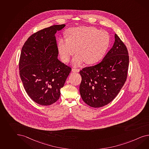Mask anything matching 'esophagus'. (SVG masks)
I'll use <instances>...</instances> for the list:
<instances>
[{
  "label": "esophagus",
  "mask_w": 149,
  "mask_h": 149,
  "mask_svg": "<svg viewBox=\"0 0 149 149\" xmlns=\"http://www.w3.org/2000/svg\"><path fill=\"white\" fill-rule=\"evenodd\" d=\"M72 71L73 72H79L80 70L79 69H72Z\"/></svg>",
  "instance_id": "obj_1"
}]
</instances>
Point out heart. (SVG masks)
Segmentation results:
<instances>
[{
    "label": "heart",
    "mask_w": 149,
    "mask_h": 149,
    "mask_svg": "<svg viewBox=\"0 0 149 149\" xmlns=\"http://www.w3.org/2000/svg\"><path fill=\"white\" fill-rule=\"evenodd\" d=\"M67 37H60L58 47L62 61L68 62L71 56L72 64L80 66L84 61L94 64L104 57L110 45V36L105 31L93 26L70 28L66 31Z\"/></svg>",
    "instance_id": "heart-1"
}]
</instances>
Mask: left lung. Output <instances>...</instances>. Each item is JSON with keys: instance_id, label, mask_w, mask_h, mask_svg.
Listing matches in <instances>:
<instances>
[{"instance_id": "1", "label": "left lung", "mask_w": 149, "mask_h": 149, "mask_svg": "<svg viewBox=\"0 0 149 149\" xmlns=\"http://www.w3.org/2000/svg\"><path fill=\"white\" fill-rule=\"evenodd\" d=\"M112 47L99 64L80 70L79 92L85 103L92 107H104L118 94L126 81L129 64L127 47L115 34Z\"/></svg>"}]
</instances>
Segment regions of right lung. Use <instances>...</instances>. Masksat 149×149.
Returning <instances> with one entry per match:
<instances>
[{
  "label": "right lung",
  "instance_id": "obj_1",
  "mask_svg": "<svg viewBox=\"0 0 149 149\" xmlns=\"http://www.w3.org/2000/svg\"><path fill=\"white\" fill-rule=\"evenodd\" d=\"M65 24L55 25L32 34L23 45L19 75L27 95L34 102L47 106L61 95L71 68L58 59L55 33Z\"/></svg>",
  "mask_w": 149,
  "mask_h": 149
}]
</instances>
